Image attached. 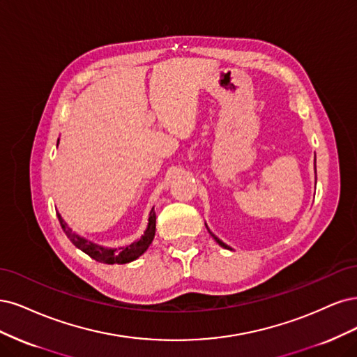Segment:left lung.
<instances>
[{
    "label": "left lung",
    "mask_w": 357,
    "mask_h": 357,
    "mask_svg": "<svg viewBox=\"0 0 357 357\" xmlns=\"http://www.w3.org/2000/svg\"><path fill=\"white\" fill-rule=\"evenodd\" d=\"M209 233H211V231H209ZM211 234H212V233H211ZM212 237H213V238H215V240H216V241H218V243H220V245H221V246H222V248H225V249H231V248H229V246H227V245H225V243H222V241H221V240H220V238H218V237H216V236H213V234H212Z\"/></svg>",
    "instance_id": "left-lung-1"
}]
</instances>
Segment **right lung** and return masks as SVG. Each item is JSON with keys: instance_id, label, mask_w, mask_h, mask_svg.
I'll use <instances>...</instances> for the list:
<instances>
[{"instance_id": "obj_1", "label": "right lung", "mask_w": 357, "mask_h": 357, "mask_svg": "<svg viewBox=\"0 0 357 357\" xmlns=\"http://www.w3.org/2000/svg\"><path fill=\"white\" fill-rule=\"evenodd\" d=\"M57 220H59L63 233L66 234L68 238L73 241L74 246L82 249L84 254H87L90 258H93L102 264H126V262H130L136 258H139L148 249V246L151 245V241L155 234V213L153 211H151V213H149V222H148V228H146L145 234L137 241H133L132 245L126 246V248H120L119 250L105 249L99 245L91 243V241H89L83 237L77 236L75 233H73V229L63 222L59 213H57Z\"/></svg>"}]
</instances>
